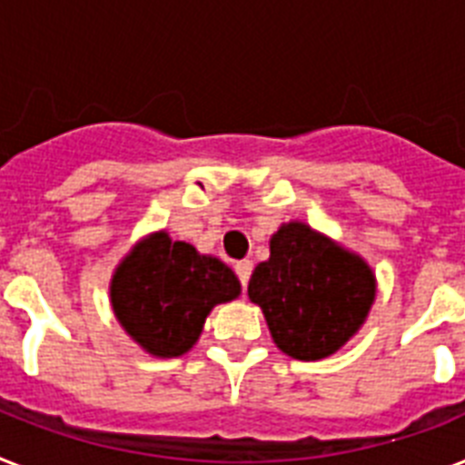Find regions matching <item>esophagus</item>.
Returning <instances> with one entry per match:
<instances>
[{
	"mask_svg": "<svg viewBox=\"0 0 465 465\" xmlns=\"http://www.w3.org/2000/svg\"><path fill=\"white\" fill-rule=\"evenodd\" d=\"M235 273H237V278H240V282H242V287H247V282H249V275H252V261H237L235 263Z\"/></svg>",
	"mask_w": 465,
	"mask_h": 465,
	"instance_id": "obj_1",
	"label": "esophagus"
}]
</instances>
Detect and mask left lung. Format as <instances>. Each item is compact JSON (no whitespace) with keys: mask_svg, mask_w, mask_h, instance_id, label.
<instances>
[{"mask_svg":"<svg viewBox=\"0 0 465 465\" xmlns=\"http://www.w3.org/2000/svg\"><path fill=\"white\" fill-rule=\"evenodd\" d=\"M247 292L280 351L318 361L359 332L375 302V275L359 254L292 221L271 237V259L254 268Z\"/></svg>","mask_w":465,"mask_h":465,"instance_id":"8db88e82","label":"left lung"}]
</instances>
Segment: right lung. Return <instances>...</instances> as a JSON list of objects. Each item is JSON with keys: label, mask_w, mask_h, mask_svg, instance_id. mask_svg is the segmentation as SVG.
Wrapping results in <instances>:
<instances>
[{"label": "right lung", "mask_w": 465, "mask_h": 465, "mask_svg": "<svg viewBox=\"0 0 465 465\" xmlns=\"http://www.w3.org/2000/svg\"><path fill=\"white\" fill-rule=\"evenodd\" d=\"M109 290L123 330L152 356L175 359L194 347L213 306L240 297V280L221 259L161 230L130 249Z\"/></svg>", "instance_id": "right-lung-1"}]
</instances>
